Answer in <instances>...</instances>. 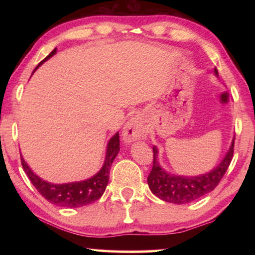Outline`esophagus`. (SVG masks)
I'll use <instances>...</instances> for the list:
<instances>
[{
    "label": "esophagus",
    "mask_w": 255,
    "mask_h": 255,
    "mask_svg": "<svg viewBox=\"0 0 255 255\" xmlns=\"http://www.w3.org/2000/svg\"><path fill=\"white\" fill-rule=\"evenodd\" d=\"M147 136V130L139 119L132 118L125 125L123 129V138L126 143H133L137 140H144Z\"/></svg>",
    "instance_id": "1"
}]
</instances>
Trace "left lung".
Here are the masks:
<instances>
[{
  "label": "left lung",
  "instance_id": "left-lung-1",
  "mask_svg": "<svg viewBox=\"0 0 255 255\" xmlns=\"http://www.w3.org/2000/svg\"><path fill=\"white\" fill-rule=\"evenodd\" d=\"M214 72L218 77L217 68H215ZM234 139L235 137L232 139V144L226 155L217 164V166L207 173L193 176L173 174L164 170L157 158L158 149L156 146H153V169L147 178L150 191L163 201L175 205L188 204L211 192L217 187L230 166L234 153Z\"/></svg>",
  "mask_w": 255,
  "mask_h": 255
}]
</instances>
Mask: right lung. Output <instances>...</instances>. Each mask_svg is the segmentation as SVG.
Segmentation results:
<instances>
[{"mask_svg": "<svg viewBox=\"0 0 255 255\" xmlns=\"http://www.w3.org/2000/svg\"><path fill=\"white\" fill-rule=\"evenodd\" d=\"M56 51L57 50L55 48L44 60H41L39 65L34 68L33 73L46 60H48L51 56H54ZM119 150V132L117 131L108 141L105 162H103L100 171L91 176V178L82 181H75V182H48V181L41 179L40 176L33 173V171L30 169L22 156H21V164H22L23 170L27 173L30 181H31L33 187L38 190V192L45 199L56 206L67 207V208H79V207L92 204V202L98 200L103 195V192L106 191L108 182H109V173L112 162H114V159L118 155Z\"/></svg>", "mask_w": 255, "mask_h": 255, "instance_id": "add662e5", "label": "right lung"}]
</instances>
